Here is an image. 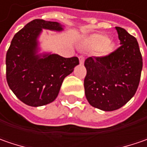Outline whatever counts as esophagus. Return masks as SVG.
<instances>
[{"mask_svg":"<svg viewBox=\"0 0 147 147\" xmlns=\"http://www.w3.org/2000/svg\"><path fill=\"white\" fill-rule=\"evenodd\" d=\"M79 62H80V64L82 65L83 63H84V56H82V55H79Z\"/></svg>","mask_w":147,"mask_h":147,"instance_id":"1","label":"esophagus"}]
</instances>
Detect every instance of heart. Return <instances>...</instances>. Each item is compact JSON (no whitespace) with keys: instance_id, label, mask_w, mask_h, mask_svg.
Returning <instances> with one entry per match:
<instances>
[{"instance_id":"b5f03b06","label":"heart","mask_w":147,"mask_h":147,"mask_svg":"<svg viewBox=\"0 0 147 147\" xmlns=\"http://www.w3.org/2000/svg\"><path fill=\"white\" fill-rule=\"evenodd\" d=\"M86 46L93 49L99 50L101 55H108L113 51L114 45L110 41H109L108 37L102 34H96L92 37H88L85 42Z\"/></svg>"}]
</instances>
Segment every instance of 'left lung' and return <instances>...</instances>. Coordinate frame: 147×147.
Listing matches in <instances>:
<instances>
[{"mask_svg":"<svg viewBox=\"0 0 147 147\" xmlns=\"http://www.w3.org/2000/svg\"><path fill=\"white\" fill-rule=\"evenodd\" d=\"M121 46L104 56H92L84 65L85 95L89 104L105 111L116 110L127 103L138 88L142 57L136 37L115 27Z\"/></svg>","mask_w":147,"mask_h":147,"instance_id":"8db88e82","label":"left lung"}]
</instances>
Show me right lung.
I'll return each instance as SVG.
<instances>
[{
  "instance_id": "1",
  "label": "right lung",
  "mask_w": 147,
  "mask_h": 147,
  "mask_svg": "<svg viewBox=\"0 0 147 147\" xmlns=\"http://www.w3.org/2000/svg\"><path fill=\"white\" fill-rule=\"evenodd\" d=\"M42 28L63 30L57 22L33 20L14 35L5 57L9 87L22 102L34 107L52 102L65 77L79 64L76 56L36 55L37 37Z\"/></svg>"
}]
</instances>
